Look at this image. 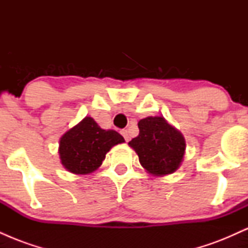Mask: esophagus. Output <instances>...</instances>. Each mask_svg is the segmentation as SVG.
Listing matches in <instances>:
<instances>
[{
  "mask_svg": "<svg viewBox=\"0 0 248 248\" xmlns=\"http://www.w3.org/2000/svg\"><path fill=\"white\" fill-rule=\"evenodd\" d=\"M121 134H122V136H124V140L129 141L130 135H129V132H128L127 129H122V130H121Z\"/></svg>",
  "mask_w": 248,
  "mask_h": 248,
  "instance_id": "1",
  "label": "esophagus"
}]
</instances>
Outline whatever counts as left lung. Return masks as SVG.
Here are the masks:
<instances>
[{
  "label": "left lung",
  "mask_w": 248,
  "mask_h": 248,
  "mask_svg": "<svg viewBox=\"0 0 248 248\" xmlns=\"http://www.w3.org/2000/svg\"><path fill=\"white\" fill-rule=\"evenodd\" d=\"M140 133L129 142L141 166L155 176L175 172L183 161L186 140L163 116H148L138 124Z\"/></svg>",
  "instance_id": "1"
}]
</instances>
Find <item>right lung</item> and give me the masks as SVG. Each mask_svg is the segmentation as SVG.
I'll return each instance as SVG.
<instances>
[{
  "label": "right lung",
  "instance_id": "obj_1",
  "mask_svg": "<svg viewBox=\"0 0 248 248\" xmlns=\"http://www.w3.org/2000/svg\"><path fill=\"white\" fill-rule=\"evenodd\" d=\"M124 142L118 132L102 129L94 119L86 116L62 136L59 156L70 172L86 175L101 166L110 148Z\"/></svg>",
  "mask_w": 248,
  "mask_h": 248
}]
</instances>
